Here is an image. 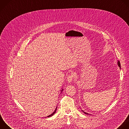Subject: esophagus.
<instances>
[{
	"instance_id": "obj_1",
	"label": "esophagus",
	"mask_w": 129,
	"mask_h": 129,
	"mask_svg": "<svg viewBox=\"0 0 129 129\" xmlns=\"http://www.w3.org/2000/svg\"><path fill=\"white\" fill-rule=\"evenodd\" d=\"M73 78V75L72 74H70L67 77V81L69 82H71L72 81Z\"/></svg>"
}]
</instances>
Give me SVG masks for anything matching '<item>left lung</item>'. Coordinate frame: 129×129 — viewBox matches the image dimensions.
Segmentation results:
<instances>
[{"mask_svg":"<svg viewBox=\"0 0 129 129\" xmlns=\"http://www.w3.org/2000/svg\"><path fill=\"white\" fill-rule=\"evenodd\" d=\"M117 64H118V66H119V67L120 68V62H119V61H118V62H117ZM82 111L84 113H85V114H89V113H87V112H84V111H83V110H82Z\"/></svg>","mask_w":129,"mask_h":129,"instance_id":"1","label":"left lung"}]
</instances>
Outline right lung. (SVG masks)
Here are the masks:
<instances>
[{"mask_svg": "<svg viewBox=\"0 0 129 129\" xmlns=\"http://www.w3.org/2000/svg\"><path fill=\"white\" fill-rule=\"evenodd\" d=\"M63 89H62V90H61V92H62V91H63ZM56 110H57V107H56V109H55V111H54V112H53V113H52V114H51V115H49V116H47V117H50V116H52V115H54V114H55V112H56Z\"/></svg>", "mask_w": 129, "mask_h": 129, "instance_id": "1", "label": "right lung"}]
</instances>
